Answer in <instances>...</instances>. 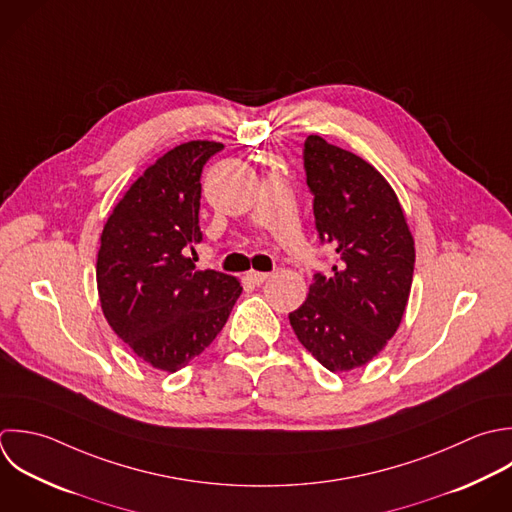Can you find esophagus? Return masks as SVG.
<instances>
[{"instance_id":"34e87169","label":"esophagus","mask_w":512,"mask_h":512,"mask_svg":"<svg viewBox=\"0 0 512 512\" xmlns=\"http://www.w3.org/2000/svg\"><path fill=\"white\" fill-rule=\"evenodd\" d=\"M269 279V273H263V271H249L247 273V281L253 283V285H261Z\"/></svg>"}]
</instances>
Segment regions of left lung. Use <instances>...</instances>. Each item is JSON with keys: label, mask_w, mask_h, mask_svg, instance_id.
Listing matches in <instances>:
<instances>
[{"label": "left lung", "mask_w": 512, "mask_h": 512, "mask_svg": "<svg viewBox=\"0 0 512 512\" xmlns=\"http://www.w3.org/2000/svg\"><path fill=\"white\" fill-rule=\"evenodd\" d=\"M321 243L337 265L313 275L307 301L289 313L301 345L329 371H351L383 351L401 325L415 241L387 179L359 155L309 135L303 149Z\"/></svg>", "instance_id": "1"}]
</instances>
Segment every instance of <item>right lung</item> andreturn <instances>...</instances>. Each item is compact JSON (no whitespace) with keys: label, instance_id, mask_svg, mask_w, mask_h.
<instances>
[{"label":"right lung","instance_id":"obj_1","mask_svg":"<svg viewBox=\"0 0 512 512\" xmlns=\"http://www.w3.org/2000/svg\"><path fill=\"white\" fill-rule=\"evenodd\" d=\"M223 149L187 141L159 157L109 215L97 253L103 315L151 367L175 373L221 333L243 287L221 271H197L203 165Z\"/></svg>","mask_w":512,"mask_h":512}]
</instances>
